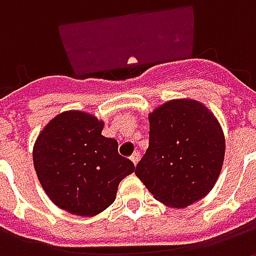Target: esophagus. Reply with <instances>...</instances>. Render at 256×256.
<instances>
[{
    "label": "esophagus",
    "mask_w": 256,
    "mask_h": 256,
    "mask_svg": "<svg viewBox=\"0 0 256 256\" xmlns=\"http://www.w3.org/2000/svg\"><path fill=\"white\" fill-rule=\"evenodd\" d=\"M130 160L133 162L134 166H137V163H138V160H140V154H138V152H134L133 155H132V158H130Z\"/></svg>",
    "instance_id": "34e87169"
}]
</instances>
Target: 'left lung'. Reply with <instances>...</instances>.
<instances>
[{
	"mask_svg": "<svg viewBox=\"0 0 256 256\" xmlns=\"http://www.w3.org/2000/svg\"><path fill=\"white\" fill-rule=\"evenodd\" d=\"M150 146L136 176L156 200L188 207L214 188L225 158V136L207 106L192 98L167 101L150 116Z\"/></svg>",
	"mask_w": 256,
	"mask_h": 256,
	"instance_id": "1",
	"label": "left lung"
}]
</instances>
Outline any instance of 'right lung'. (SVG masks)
Returning <instances> with one entry per match:
<instances>
[{"mask_svg":"<svg viewBox=\"0 0 256 256\" xmlns=\"http://www.w3.org/2000/svg\"><path fill=\"white\" fill-rule=\"evenodd\" d=\"M104 122L84 111L54 116L36 137L32 160L48 198L58 208L93 216L110 207L123 178L136 170L118 154V141L101 132Z\"/></svg>","mask_w":256,"mask_h":256,"instance_id":"obj_1","label":"right lung"}]
</instances>
